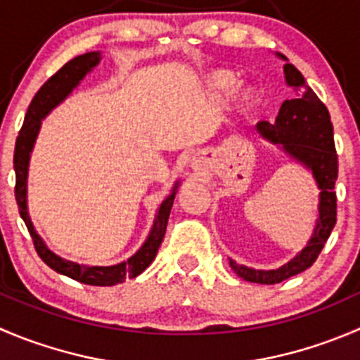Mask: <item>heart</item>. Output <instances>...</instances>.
I'll list each match as a JSON object with an SVG mask.
<instances>
[{"instance_id": "1", "label": "heart", "mask_w": 360, "mask_h": 360, "mask_svg": "<svg viewBox=\"0 0 360 360\" xmlns=\"http://www.w3.org/2000/svg\"><path fill=\"white\" fill-rule=\"evenodd\" d=\"M239 77L229 68L211 70L204 77V91L214 102H223L233 91V105L243 112L258 109L262 102V93L255 84H239Z\"/></svg>"}]
</instances>
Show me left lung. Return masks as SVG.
<instances>
[{
  "label": "left lung",
  "mask_w": 360,
  "mask_h": 360,
  "mask_svg": "<svg viewBox=\"0 0 360 360\" xmlns=\"http://www.w3.org/2000/svg\"><path fill=\"white\" fill-rule=\"evenodd\" d=\"M276 56L285 61V82L294 89V96L281 103L274 123L267 121L258 123L257 134L280 148L295 163L309 170L320 195L319 212H316V223L311 237L290 262L278 269L264 271V269H251L236 264L232 258H229L230 267L237 276L260 285L280 283L311 267L336 225L334 184L338 179V155L334 148V128L330 123L329 110L306 84L302 73L292 63H288L283 54L276 52Z\"/></svg>",
  "instance_id": "left-lung-1"
}]
</instances>
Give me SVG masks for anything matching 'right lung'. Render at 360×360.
Instances as JSON below:
<instances>
[{
	"label": "right lung",
	"instance_id": "add662e5",
	"mask_svg": "<svg viewBox=\"0 0 360 360\" xmlns=\"http://www.w3.org/2000/svg\"><path fill=\"white\" fill-rule=\"evenodd\" d=\"M102 61V52L93 51L80 54L77 58L70 59L65 66L58 70L44 86L38 89L34 98L31 100L30 109H27L26 117H24V124L19 131V137L15 141V153H13V170H15V200L19 205L20 218L26 223L27 230H30L31 237H33L34 248L37 253L40 255L41 260L54 269L56 273L68 276L72 280L80 281L86 285H95V287H112V285L123 283L127 278H137L139 274L144 273L146 269L151 265L155 260L158 248L162 244L163 236L167 230V221H169L170 209H172L174 198H176L177 188H179V181H176L170 193L163 198L160 204L158 211H156L155 221H153L149 236L142 243V246L127 258L124 262H120L116 265H87V264H77V262L66 260L59 255L52 253L47 246H45L44 239L37 233L33 223H31L30 212H27V170H30V158L33 153L34 142H37L38 134L41 128V120H45L52 109L59 105L63 100L70 96V93L75 89L80 84V80L91 72L93 68L98 66Z\"/></svg>",
	"mask_w": 360,
	"mask_h": 360
}]
</instances>
